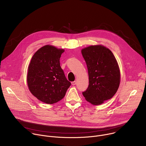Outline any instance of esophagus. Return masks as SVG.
Masks as SVG:
<instances>
[{
    "mask_svg": "<svg viewBox=\"0 0 146 146\" xmlns=\"http://www.w3.org/2000/svg\"><path fill=\"white\" fill-rule=\"evenodd\" d=\"M71 83H72V84L73 86H74V85L76 84V81H72Z\"/></svg>",
    "mask_w": 146,
    "mask_h": 146,
    "instance_id": "obj_1",
    "label": "esophagus"
}]
</instances>
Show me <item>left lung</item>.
<instances>
[{"instance_id": "1", "label": "left lung", "mask_w": 146, "mask_h": 146, "mask_svg": "<svg viewBox=\"0 0 146 146\" xmlns=\"http://www.w3.org/2000/svg\"><path fill=\"white\" fill-rule=\"evenodd\" d=\"M81 53L89 76L88 87L82 95L92 105H101L111 99L118 89L121 74L118 62L112 52L102 45L86 47Z\"/></svg>"}]
</instances>
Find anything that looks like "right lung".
<instances>
[{"label":"right lung","instance_id":"obj_1","mask_svg":"<svg viewBox=\"0 0 146 146\" xmlns=\"http://www.w3.org/2000/svg\"><path fill=\"white\" fill-rule=\"evenodd\" d=\"M64 51V49L46 45L31 59L27 84L31 94L41 102L47 104L59 102L71 85L60 66V58Z\"/></svg>","mask_w":146,"mask_h":146}]
</instances>
